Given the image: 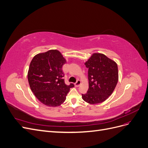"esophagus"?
I'll return each instance as SVG.
<instances>
[{
	"label": "esophagus",
	"mask_w": 148,
	"mask_h": 148,
	"mask_svg": "<svg viewBox=\"0 0 148 148\" xmlns=\"http://www.w3.org/2000/svg\"><path fill=\"white\" fill-rule=\"evenodd\" d=\"M80 84H81V82H80V80L78 79L77 81V82H76V83H75V86L78 87V86H79Z\"/></svg>",
	"instance_id": "esophagus-1"
}]
</instances>
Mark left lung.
I'll use <instances>...</instances> for the list:
<instances>
[{"label": "left lung", "mask_w": 148, "mask_h": 148, "mask_svg": "<svg viewBox=\"0 0 148 148\" xmlns=\"http://www.w3.org/2000/svg\"><path fill=\"white\" fill-rule=\"evenodd\" d=\"M84 64L88 69L89 88L86 94H82L83 99L91 104L104 102L117 84V64L102 53H95Z\"/></svg>", "instance_id": "1"}]
</instances>
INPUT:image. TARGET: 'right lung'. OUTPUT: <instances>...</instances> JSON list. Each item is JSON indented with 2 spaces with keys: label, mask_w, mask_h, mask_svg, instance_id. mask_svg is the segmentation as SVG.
Listing matches in <instances>:
<instances>
[{
  "label": "right lung",
  "mask_w": 148,
  "mask_h": 148,
  "mask_svg": "<svg viewBox=\"0 0 148 148\" xmlns=\"http://www.w3.org/2000/svg\"><path fill=\"white\" fill-rule=\"evenodd\" d=\"M66 60L57 50L35 56L31 60L28 79L31 91L38 99L49 107L60 106L74 84L65 83L62 66Z\"/></svg>",
  "instance_id": "1"
}]
</instances>
